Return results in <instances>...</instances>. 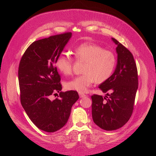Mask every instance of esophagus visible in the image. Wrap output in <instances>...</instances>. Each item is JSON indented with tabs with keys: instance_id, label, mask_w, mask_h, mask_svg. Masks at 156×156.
<instances>
[{
	"instance_id": "34e87169",
	"label": "esophagus",
	"mask_w": 156,
	"mask_h": 156,
	"mask_svg": "<svg viewBox=\"0 0 156 156\" xmlns=\"http://www.w3.org/2000/svg\"><path fill=\"white\" fill-rule=\"evenodd\" d=\"M79 96L80 98H83V97H85L87 96V95L84 94H82V93H79Z\"/></svg>"
}]
</instances>
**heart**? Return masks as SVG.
<instances>
[{"instance_id": "b5f03b06", "label": "heart", "mask_w": 156, "mask_h": 156, "mask_svg": "<svg viewBox=\"0 0 156 156\" xmlns=\"http://www.w3.org/2000/svg\"><path fill=\"white\" fill-rule=\"evenodd\" d=\"M73 55L78 61L85 62L83 74L67 82L66 88L80 93L86 92L95 82L101 83L108 80L116 65V57L113 51L94 43L79 45L74 50ZM55 66L61 73L69 75L73 71V59L62 54L57 58Z\"/></svg>"}]
</instances>
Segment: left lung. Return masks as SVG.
<instances>
[{
	"mask_svg": "<svg viewBox=\"0 0 156 156\" xmlns=\"http://www.w3.org/2000/svg\"><path fill=\"white\" fill-rule=\"evenodd\" d=\"M117 65L114 73L99 88L107 96H91L92 116L101 129L111 131L122 127L130 118L138 88L137 69L132 53L116 39Z\"/></svg>",
	"mask_w": 156,
	"mask_h": 156,
	"instance_id": "obj_1",
	"label": "left lung"
}]
</instances>
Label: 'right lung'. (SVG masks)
Segmentation results:
<instances>
[{"instance_id":"add662e5","label":"right lung","mask_w":156,"mask_h":156,"mask_svg":"<svg viewBox=\"0 0 156 156\" xmlns=\"http://www.w3.org/2000/svg\"><path fill=\"white\" fill-rule=\"evenodd\" d=\"M71 35L66 32L34 41L20 62L21 104L32 122L47 132H55L66 125L73 105L79 98L76 91H61V76L55 66ZM56 91L59 98L51 101V95Z\"/></svg>"}]
</instances>
